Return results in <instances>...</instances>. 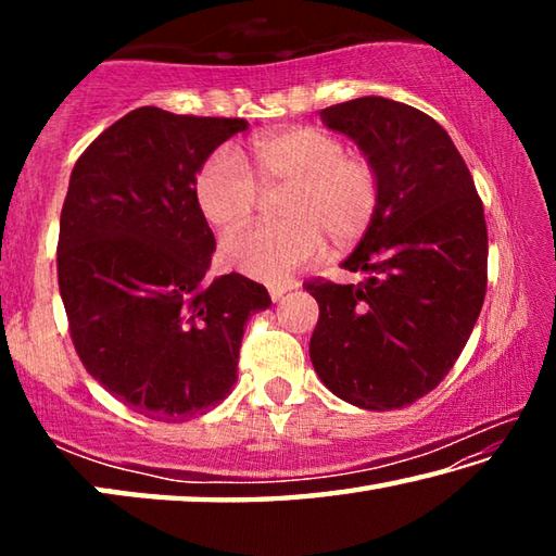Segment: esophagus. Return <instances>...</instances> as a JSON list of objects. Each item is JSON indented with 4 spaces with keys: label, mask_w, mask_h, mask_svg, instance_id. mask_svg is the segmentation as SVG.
Returning a JSON list of instances; mask_svg holds the SVG:
<instances>
[{
    "label": "esophagus",
    "mask_w": 556,
    "mask_h": 556,
    "mask_svg": "<svg viewBox=\"0 0 556 556\" xmlns=\"http://www.w3.org/2000/svg\"><path fill=\"white\" fill-rule=\"evenodd\" d=\"M289 289H294V285H269V296H271V301H279L281 296L287 294Z\"/></svg>",
    "instance_id": "1"
}]
</instances>
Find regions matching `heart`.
Masks as SVG:
<instances>
[{"label":"heart","mask_w":556,"mask_h":556,"mask_svg":"<svg viewBox=\"0 0 556 556\" xmlns=\"http://www.w3.org/2000/svg\"><path fill=\"white\" fill-rule=\"evenodd\" d=\"M255 176L240 154L220 147L195 176V201L215 228H235L267 191L287 186L279 225H244L225 235L220 257L244 277L289 279L291 271L318 255L324 232L338 248L370 228L380 203V174L368 156L348 154L343 142L316 127H294L262 137L252 147Z\"/></svg>","instance_id":"obj_1"}]
</instances>
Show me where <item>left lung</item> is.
I'll return each instance as SVG.
<instances>
[{
	"label": "left lung",
	"instance_id": "8db88e82",
	"mask_svg": "<svg viewBox=\"0 0 556 556\" xmlns=\"http://www.w3.org/2000/svg\"><path fill=\"white\" fill-rule=\"evenodd\" d=\"M378 166L380 203L341 267L361 285L314 281L308 355L336 397L400 409L444 380L485 299L488 230L448 131L417 108L368 96L321 110Z\"/></svg>",
	"mask_w": 556,
	"mask_h": 556
}]
</instances>
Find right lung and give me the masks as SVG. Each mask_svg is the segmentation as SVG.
I'll return each mask as SVG.
<instances>
[{
  "instance_id": "1",
  "label": "right lung",
  "mask_w": 556,
  "mask_h": 556,
  "mask_svg": "<svg viewBox=\"0 0 556 556\" xmlns=\"http://www.w3.org/2000/svg\"><path fill=\"white\" fill-rule=\"evenodd\" d=\"M244 119L139 108L75 162L61 211L59 289L86 370L129 409L184 421L228 397L267 289L205 277L215 252L195 176Z\"/></svg>"
}]
</instances>
